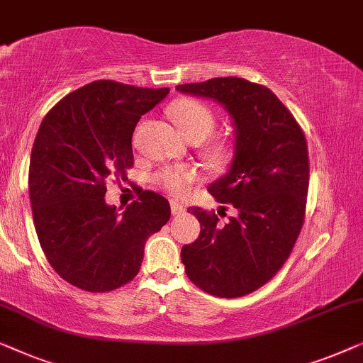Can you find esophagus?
<instances>
[{
    "label": "esophagus",
    "mask_w": 363,
    "mask_h": 363,
    "mask_svg": "<svg viewBox=\"0 0 363 363\" xmlns=\"http://www.w3.org/2000/svg\"><path fill=\"white\" fill-rule=\"evenodd\" d=\"M171 212L172 216H179L184 211H186V207H184V203H181L179 201H171Z\"/></svg>",
    "instance_id": "esophagus-1"
}]
</instances>
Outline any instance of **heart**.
Returning <instances> with one entry per match:
<instances>
[{"instance_id": "heart-1", "label": "heart", "mask_w": 363, "mask_h": 363, "mask_svg": "<svg viewBox=\"0 0 363 363\" xmlns=\"http://www.w3.org/2000/svg\"><path fill=\"white\" fill-rule=\"evenodd\" d=\"M171 116L176 121L182 135L189 140L197 141L206 138L216 125V115L202 101L194 99H184L171 106ZM207 155L216 162H227L233 155V141L228 136H213L206 145ZM199 171L192 166H174L160 171L155 177L156 184L172 196H184L196 181H199Z\"/></svg>"}]
</instances>
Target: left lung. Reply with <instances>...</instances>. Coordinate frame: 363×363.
<instances>
[{
    "instance_id": "left-lung-1",
    "label": "left lung",
    "mask_w": 363,
    "mask_h": 363,
    "mask_svg": "<svg viewBox=\"0 0 363 363\" xmlns=\"http://www.w3.org/2000/svg\"><path fill=\"white\" fill-rule=\"evenodd\" d=\"M182 94L225 106L235 125L230 169L211 184L217 202L238 216L189 207L201 233L181 258L191 281L218 298H240L267 284L293 252L306 216L309 156L304 131L267 86L238 77L177 85Z\"/></svg>"
}]
</instances>
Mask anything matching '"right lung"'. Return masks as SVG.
I'll return each mask as SVG.
<instances>
[{"label": "right lung", "mask_w": 363, "mask_h": 363, "mask_svg": "<svg viewBox=\"0 0 363 363\" xmlns=\"http://www.w3.org/2000/svg\"><path fill=\"white\" fill-rule=\"evenodd\" d=\"M169 89L95 80L64 96L44 116L29 164V199L40 248L65 281L90 293L130 283L145 243L171 217L167 199L138 192L123 213L106 206V181L126 177L141 115Z\"/></svg>", "instance_id": "1"}]
</instances>
